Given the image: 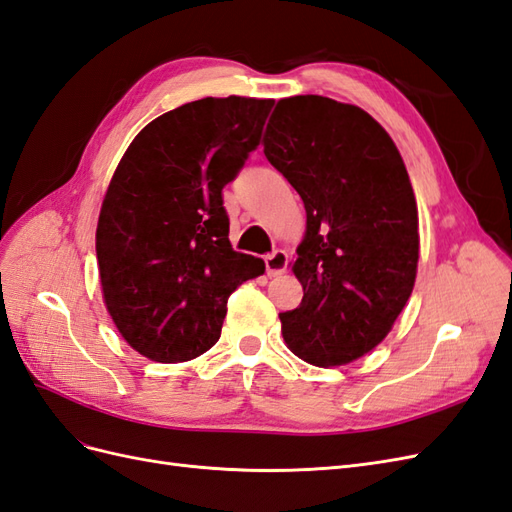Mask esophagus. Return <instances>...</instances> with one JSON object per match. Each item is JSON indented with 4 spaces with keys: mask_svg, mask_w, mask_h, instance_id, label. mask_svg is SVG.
I'll list each match as a JSON object with an SVG mask.
<instances>
[{
    "mask_svg": "<svg viewBox=\"0 0 512 512\" xmlns=\"http://www.w3.org/2000/svg\"><path fill=\"white\" fill-rule=\"evenodd\" d=\"M265 267H267L269 277L282 275L288 269V254L284 250H275L273 254H269L265 258Z\"/></svg>",
    "mask_w": 512,
    "mask_h": 512,
    "instance_id": "esophagus-1",
    "label": "esophagus"
}]
</instances>
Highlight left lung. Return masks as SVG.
<instances>
[{"label": "left lung", "mask_w": 512, "mask_h": 512, "mask_svg": "<svg viewBox=\"0 0 512 512\" xmlns=\"http://www.w3.org/2000/svg\"><path fill=\"white\" fill-rule=\"evenodd\" d=\"M265 156L299 192L307 228L292 271L301 305L280 314L299 359L346 365L374 350L408 303L418 265V209L393 138L354 104L277 102Z\"/></svg>", "instance_id": "8db88e82"}]
</instances>
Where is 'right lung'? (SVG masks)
<instances>
[{"label": "right lung", "mask_w": 512, "mask_h": 512, "mask_svg": "<svg viewBox=\"0 0 512 512\" xmlns=\"http://www.w3.org/2000/svg\"><path fill=\"white\" fill-rule=\"evenodd\" d=\"M273 100L203 98L136 134L96 230L102 297L123 339L158 363L220 339L226 303L265 262L232 250L224 185L260 143Z\"/></svg>", "instance_id": "add662e5"}]
</instances>
